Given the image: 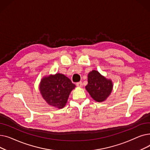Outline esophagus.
Returning <instances> with one entry per match:
<instances>
[{"label": "esophagus", "mask_w": 150, "mask_h": 150, "mask_svg": "<svg viewBox=\"0 0 150 150\" xmlns=\"http://www.w3.org/2000/svg\"><path fill=\"white\" fill-rule=\"evenodd\" d=\"M76 85L78 86V87H81L82 85H83V83L81 81L78 82V83H76Z\"/></svg>", "instance_id": "34e87169"}]
</instances>
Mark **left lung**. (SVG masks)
Instances as JSON below:
<instances>
[{
    "label": "left lung",
    "instance_id": "left-lung-1",
    "mask_svg": "<svg viewBox=\"0 0 150 150\" xmlns=\"http://www.w3.org/2000/svg\"><path fill=\"white\" fill-rule=\"evenodd\" d=\"M88 80L86 89L94 100L103 101L110 95L113 86L111 80H107L97 71H91L88 74Z\"/></svg>",
    "mask_w": 150,
    "mask_h": 150
}]
</instances>
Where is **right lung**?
Returning a JSON list of instances; mask_svg holds the SVG:
<instances>
[{
    "label": "right lung",
    "mask_w": 150,
    "mask_h": 150,
    "mask_svg": "<svg viewBox=\"0 0 150 150\" xmlns=\"http://www.w3.org/2000/svg\"><path fill=\"white\" fill-rule=\"evenodd\" d=\"M75 87V85L69 78L63 74H57L42 78L39 89L47 103L62 108L67 103L70 92Z\"/></svg>",
    "instance_id": "add662e5"
}]
</instances>
